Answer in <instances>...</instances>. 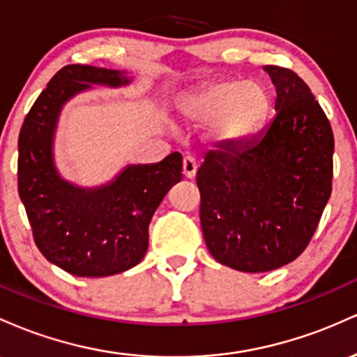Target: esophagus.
Listing matches in <instances>:
<instances>
[{"label": "esophagus", "mask_w": 357, "mask_h": 357, "mask_svg": "<svg viewBox=\"0 0 357 357\" xmlns=\"http://www.w3.org/2000/svg\"><path fill=\"white\" fill-rule=\"evenodd\" d=\"M182 168H183V175L187 178H194L195 174H197V162H195L194 157L187 155L182 162Z\"/></svg>", "instance_id": "1"}]
</instances>
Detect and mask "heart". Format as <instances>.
<instances>
[{
    "label": "heart",
    "mask_w": 357,
    "mask_h": 357,
    "mask_svg": "<svg viewBox=\"0 0 357 357\" xmlns=\"http://www.w3.org/2000/svg\"><path fill=\"white\" fill-rule=\"evenodd\" d=\"M271 107L270 92L256 81H222L183 99L182 116L192 125H209L215 142L236 145L265 123Z\"/></svg>",
    "instance_id": "b5f03b06"
}]
</instances>
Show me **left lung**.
<instances>
[{
  "label": "left lung",
  "instance_id": "8db88e82",
  "mask_svg": "<svg viewBox=\"0 0 357 357\" xmlns=\"http://www.w3.org/2000/svg\"><path fill=\"white\" fill-rule=\"evenodd\" d=\"M263 69L276 89L273 121L255 138L207 151L197 170L207 248L215 261L246 273L298 258L332 192L326 113L294 70Z\"/></svg>",
  "mask_w": 357,
  "mask_h": 357
}]
</instances>
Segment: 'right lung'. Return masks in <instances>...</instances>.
<instances>
[{
    "mask_svg": "<svg viewBox=\"0 0 357 357\" xmlns=\"http://www.w3.org/2000/svg\"><path fill=\"white\" fill-rule=\"evenodd\" d=\"M126 72L92 66L62 67L23 121L18 138V194L33 239L50 263L75 276H109L138 265L148 250V226L167 192L182 180V155L128 165L101 187L60 177L55 128L63 104L92 86L121 87Z\"/></svg>",
    "mask_w": 357,
    "mask_h": 357,
    "instance_id": "right-lung-1",
    "label": "right lung"
}]
</instances>
